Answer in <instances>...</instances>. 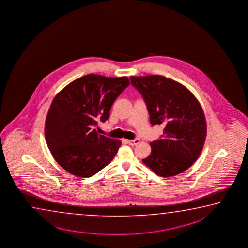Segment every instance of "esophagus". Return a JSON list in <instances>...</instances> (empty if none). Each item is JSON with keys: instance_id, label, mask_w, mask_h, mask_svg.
<instances>
[{"instance_id": "obj_1", "label": "esophagus", "mask_w": 248, "mask_h": 248, "mask_svg": "<svg viewBox=\"0 0 248 248\" xmlns=\"http://www.w3.org/2000/svg\"><path fill=\"white\" fill-rule=\"evenodd\" d=\"M126 142L128 143L131 146H136L140 142V139H135V140H127Z\"/></svg>"}]
</instances>
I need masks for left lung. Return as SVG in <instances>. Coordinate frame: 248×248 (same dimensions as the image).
<instances>
[{
    "label": "left lung",
    "mask_w": 248,
    "mask_h": 248,
    "mask_svg": "<svg viewBox=\"0 0 248 248\" xmlns=\"http://www.w3.org/2000/svg\"><path fill=\"white\" fill-rule=\"evenodd\" d=\"M141 93L152 126L164 124L162 138L150 144L143 163L161 177L175 176L201 155L206 136L202 106L185 86L162 76H131Z\"/></svg>",
    "instance_id": "1"
}]
</instances>
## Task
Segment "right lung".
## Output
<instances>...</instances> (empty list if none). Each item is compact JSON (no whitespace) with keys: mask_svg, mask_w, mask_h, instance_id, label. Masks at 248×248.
<instances>
[{"mask_svg":"<svg viewBox=\"0 0 248 248\" xmlns=\"http://www.w3.org/2000/svg\"><path fill=\"white\" fill-rule=\"evenodd\" d=\"M130 84L126 76L89 74L72 81L51 103L45 139L55 160L77 177H91L112 161L121 140L98 135L93 126L109 118L111 107Z\"/></svg>","mask_w":248,"mask_h":248,"instance_id":"obj_1","label":"right lung"}]
</instances>
